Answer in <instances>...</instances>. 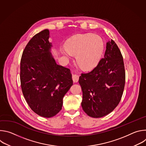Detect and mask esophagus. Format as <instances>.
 I'll return each mask as SVG.
<instances>
[{"mask_svg": "<svg viewBox=\"0 0 146 146\" xmlns=\"http://www.w3.org/2000/svg\"><path fill=\"white\" fill-rule=\"evenodd\" d=\"M72 79L74 82H77L79 79V76L77 74H73L72 75Z\"/></svg>", "mask_w": 146, "mask_h": 146, "instance_id": "34e87169", "label": "esophagus"}]
</instances>
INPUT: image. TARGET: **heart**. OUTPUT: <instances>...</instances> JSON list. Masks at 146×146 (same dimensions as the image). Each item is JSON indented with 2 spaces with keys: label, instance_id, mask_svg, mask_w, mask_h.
Listing matches in <instances>:
<instances>
[{
  "label": "heart",
  "instance_id": "b5f03b06",
  "mask_svg": "<svg viewBox=\"0 0 146 146\" xmlns=\"http://www.w3.org/2000/svg\"><path fill=\"white\" fill-rule=\"evenodd\" d=\"M63 52L68 56L76 55V61L84 70L94 68L100 59L103 51V41L96 35H78L70 38Z\"/></svg>",
  "mask_w": 146,
  "mask_h": 146
}]
</instances>
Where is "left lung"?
Segmentation results:
<instances>
[{
	"instance_id": "8db88e82",
	"label": "left lung",
	"mask_w": 146,
	"mask_h": 146,
	"mask_svg": "<svg viewBox=\"0 0 146 146\" xmlns=\"http://www.w3.org/2000/svg\"><path fill=\"white\" fill-rule=\"evenodd\" d=\"M79 84L82 91L81 106L89 116L100 118L118 106L125 82L123 57L113 40L106 44L104 57L90 72L82 73Z\"/></svg>"
}]
</instances>
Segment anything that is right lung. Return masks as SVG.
<instances>
[{
    "instance_id": "1",
    "label": "right lung",
    "mask_w": 146,
    "mask_h": 146,
    "mask_svg": "<svg viewBox=\"0 0 146 146\" xmlns=\"http://www.w3.org/2000/svg\"><path fill=\"white\" fill-rule=\"evenodd\" d=\"M49 37L48 29L35 35L26 46L20 63L24 96L35 113L46 118L61 110L64 96L73 85L70 69L57 65L52 56Z\"/></svg>"
}]
</instances>
